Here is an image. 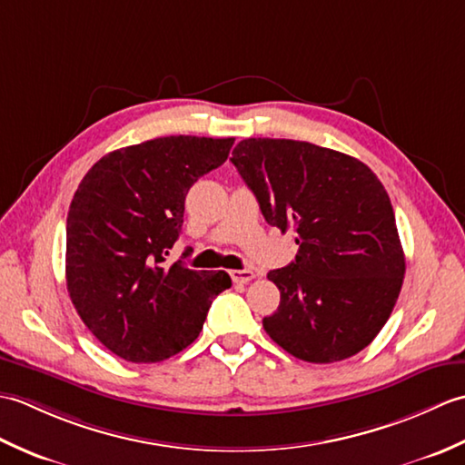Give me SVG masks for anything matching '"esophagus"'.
Returning <instances> with one entry per match:
<instances>
[{
    "label": "esophagus",
    "instance_id": "34e87169",
    "mask_svg": "<svg viewBox=\"0 0 465 465\" xmlns=\"http://www.w3.org/2000/svg\"><path fill=\"white\" fill-rule=\"evenodd\" d=\"M230 275H232L233 283H248L253 280L255 273L252 270H232Z\"/></svg>",
    "mask_w": 465,
    "mask_h": 465
}]
</instances>
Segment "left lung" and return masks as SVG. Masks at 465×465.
<instances>
[{
    "mask_svg": "<svg viewBox=\"0 0 465 465\" xmlns=\"http://www.w3.org/2000/svg\"><path fill=\"white\" fill-rule=\"evenodd\" d=\"M232 163L270 225L295 232V260L268 278L282 293L263 330L293 358L333 363L373 341L406 273L388 192L351 155L295 140L250 137Z\"/></svg>",
    "mask_w": 465,
    "mask_h": 465,
    "instance_id": "8db88e82",
    "label": "left lung"
}]
</instances>
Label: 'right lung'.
Masks as SVG:
<instances>
[{
  "label": "right lung",
  "mask_w": 465,
  "mask_h": 465,
  "mask_svg": "<svg viewBox=\"0 0 465 465\" xmlns=\"http://www.w3.org/2000/svg\"><path fill=\"white\" fill-rule=\"evenodd\" d=\"M232 145L233 137L170 135L122 147L94 163L74 193L67 292L87 330L120 358L155 363L180 353L200 335L215 295L232 285L225 272L165 263L187 192Z\"/></svg>",
  "instance_id": "right-lung-1"
}]
</instances>
